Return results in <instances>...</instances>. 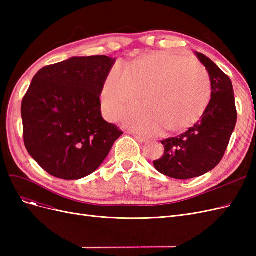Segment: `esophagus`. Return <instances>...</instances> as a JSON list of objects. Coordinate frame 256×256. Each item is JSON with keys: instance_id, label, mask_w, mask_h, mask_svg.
<instances>
[{"instance_id": "1", "label": "esophagus", "mask_w": 256, "mask_h": 256, "mask_svg": "<svg viewBox=\"0 0 256 256\" xmlns=\"http://www.w3.org/2000/svg\"><path fill=\"white\" fill-rule=\"evenodd\" d=\"M134 138H136V141H138L140 143H144L147 141V138H144V136H134Z\"/></svg>"}]
</instances>
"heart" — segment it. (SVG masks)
I'll use <instances>...</instances> for the list:
<instances>
[{
    "mask_svg": "<svg viewBox=\"0 0 256 256\" xmlns=\"http://www.w3.org/2000/svg\"><path fill=\"white\" fill-rule=\"evenodd\" d=\"M142 92L144 106L126 114L127 125L144 134H158L162 128L177 132L202 118L212 98V84L202 65L180 54L150 53L127 68L118 63L110 69L102 92L106 118H118L138 102Z\"/></svg>",
    "mask_w": 256,
    "mask_h": 256,
    "instance_id": "1",
    "label": "heart"
}]
</instances>
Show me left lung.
Masks as SVG:
<instances>
[{
	"mask_svg": "<svg viewBox=\"0 0 256 256\" xmlns=\"http://www.w3.org/2000/svg\"><path fill=\"white\" fill-rule=\"evenodd\" d=\"M209 74L212 99L200 120L186 132L161 141L164 154L154 161L158 172L175 180L202 176L219 164L237 122L233 84L214 62L196 52Z\"/></svg>",
	"mask_w": 256,
	"mask_h": 256,
	"instance_id": "left-lung-1",
	"label": "left lung"
}]
</instances>
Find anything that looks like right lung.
<instances>
[{"instance_id":"right-lung-1","label":"right lung","mask_w":256,"mask_h":256,"mask_svg":"<svg viewBox=\"0 0 256 256\" xmlns=\"http://www.w3.org/2000/svg\"><path fill=\"white\" fill-rule=\"evenodd\" d=\"M115 58H72L38 72L22 99L23 140L33 159L66 180L95 172L122 131L102 116L104 83Z\"/></svg>"}]
</instances>
